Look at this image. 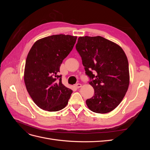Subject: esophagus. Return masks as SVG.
Returning <instances> with one entry per match:
<instances>
[{"instance_id": "1", "label": "esophagus", "mask_w": 150, "mask_h": 150, "mask_svg": "<svg viewBox=\"0 0 150 150\" xmlns=\"http://www.w3.org/2000/svg\"><path fill=\"white\" fill-rule=\"evenodd\" d=\"M75 86H76V87L77 88H79L81 87V86H82V84H80V83H78V84H76L75 85Z\"/></svg>"}]
</instances>
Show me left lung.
Listing matches in <instances>:
<instances>
[{"label": "left lung", "mask_w": 150, "mask_h": 150, "mask_svg": "<svg viewBox=\"0 0 150 150\" xmlns=\"http://www.w3.org/2000/svg\"><path fill=\"white\" fill-rule=\"evenodd\" d=\"M76 49L82 59L94 96L86 103L96 113H107L123 99L129 86V64L123 50L101 36L79 37Z\"/></svg>", "instance_id": "1"}]
</instances>
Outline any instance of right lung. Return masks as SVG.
<instances>
[{
    "mask_svg": "<svg viewBox=\"0 0 150 150\" xmlns=\"http://www.w3.org/2000/svg\"><path fill=\"white\" fill-rule=\"evenodd\" d=\"M76 36L53 35L39 39L26 59L24 82L30 96L43 110L57 111L64 108L72 91L62 83L59 75L62 61L73 48Z\"/></svg>",
    "mask_w": 150,
    "mask_h": 150,
    "instance_id": "obj_1",
    "label": "right lung"
}]
</instances>
